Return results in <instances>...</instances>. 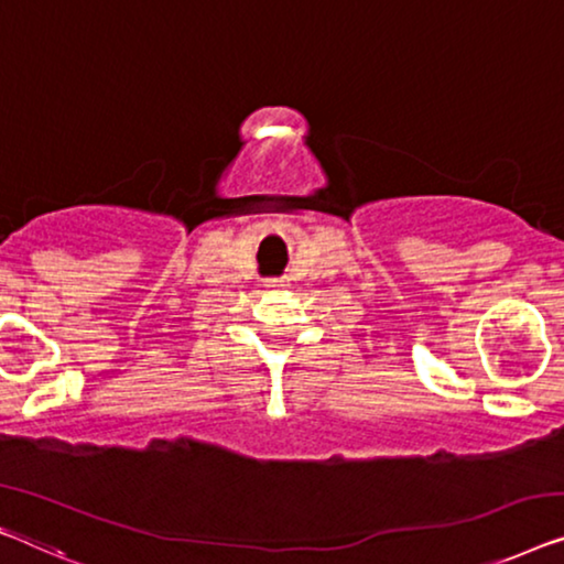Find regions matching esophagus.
Returning <instances> with one entry per match:
<instances>
[{"instance_id": "esophagus-1", "label": "esophagus", "mask_w": 564, "mask_h": 564, "mask_svg": "<svg viewBox=\"0 0 564 564\" xmlns=\"http://www.w3.org/2000/svg\"><path fill=\"white\" fill-rule=\"evenodd\" d=\"M268 285V289H271V291H281V289H285V285H289V283H285V281H279V279H275V281H268L265 283Z\"/></svg>"}]
</instances>
